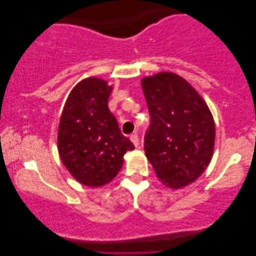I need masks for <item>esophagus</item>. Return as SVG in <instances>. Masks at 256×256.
I'll use <instances>...</instances> for the list:
<instances>
[{"label":"esophagus","instance_id":"esophagus-1","mask_svg":"<svg viewBox=\"0 0 256 256\" xmlns=\"http://www.w3.org/2000/svg\"><path fill=\"white\" fill-rule=\"evenodd\" d=\"M130 138V141H132V143H134L135 146H138L140 142H138V135L132 134V135H130V138Z\"/></svg>","mask_w":256,"mask_h":256}]
</instances>
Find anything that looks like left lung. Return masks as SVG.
<instances>
[{
    "label": "left lung",
    "mask_w": 256,
    "mask_h": 256,
    "mask_svg": "<svg viewBox=\"0 0 256 256\" xmlns=\"http://www.w3.org/2000/svg\"><path fill=\"white\" fill-rule=\"evenodd\" d=\"M150 114L146 158L164 185L180 188L204 172L213 155L216 126L208 104L182 76L160 72L142 79Z\"/></svg>",
    "instance_id": "obj_1"
}]
</instances>
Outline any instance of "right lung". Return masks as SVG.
I'll use <instances>...</instances> for the list:
<instances>
[{"label":"right lung","mask_w":256,"mask_h":256,"mask_svg":"<svg viewBox=\"0 0 256 256\" xmlns=\"http://www.w3.org/2000/svg\"><path fill=\"white\" fill-rule=\"evenodd\" d=\"M110 92L112 86L102 79L82 80L70 93L59 122V156L86 186L100 188L113 180L124 154L135 148L108 110Z\"/></svg>","instance_id":"right-lung-1"}]
</instances>
